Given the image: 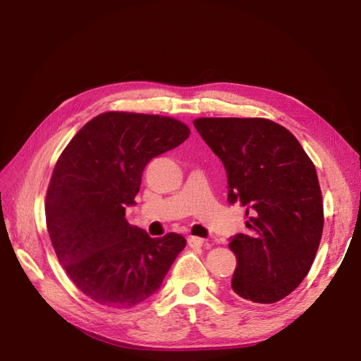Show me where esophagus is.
Returning <instances> with one entry per match:
<instances>
[{"instance_id": "esophagus-1", "label": "esophagus", "mask_w": 361, "mask_h": 361, "mask_svg": "<svg viewBox=\"0 0 361 361\" xmlns=\"http://www.w3.org/2000/svg\"><path fill=\"white\" fill-rule=\"evenodd\" d=\"M203 239L202 237H195V235H189L188 237V243H189V247H194V248H197V247H202L203 245Z\"/></svg>"}]
</instances>
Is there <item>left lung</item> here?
I'll return each mask as SVG.
<instances>
[{
    "instance_id": "1",
    "label": "left lung",
    "mask_w": 361,
    "mask_h": 361,
    "mask_svg": "<svg viewBox=\"0 0 361 361\" xmlns=\"http://www.w3.org/2000/svg\"><path fill=\"white\" fill-rule=\"evenodd\" d=\"M197 132L226 171L228 203L240 204L247 233L233 235L234 293L271 304L307 276L323 234L317 169L287 128L262 118H200Z\"/></svg>"
}]
</instances>
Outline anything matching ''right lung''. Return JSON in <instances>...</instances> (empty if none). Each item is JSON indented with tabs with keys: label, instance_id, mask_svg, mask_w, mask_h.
<instances>
[{
	"label": "right lung",
	"instance_id": "1",
	"mask_svg": "<svg viewBox=\"0 0 361 361\" xmlns=\"http://www.w3.org/2000/svg\"><path fill=\"white\" fill-rule=\"evenodd\" d=\"M183 122L109 111L83 126L60 155L46 194V225L59 262L82 293L128 309L159 290L185 237L152 239L128 225L145 166L189 137Z\"/></svg>",
	"mask_w": 361,
	"mask_h": 361
}]
</instances>
